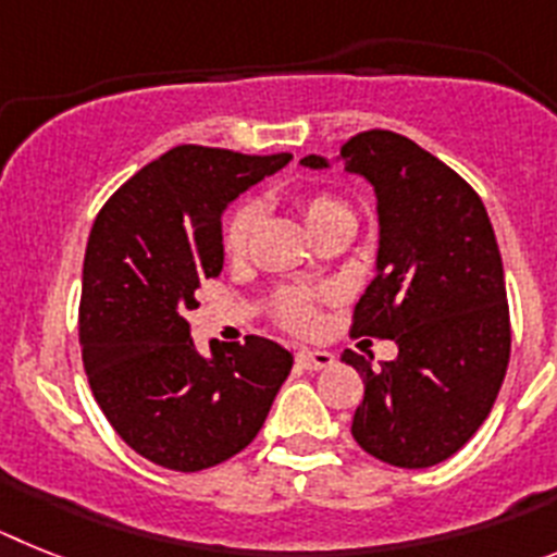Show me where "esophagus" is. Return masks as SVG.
Returning <instances> with one entry per match:
<instances>
[{
  "instance_id": "esophagus-1",
  "label": "esophagus",
  "mask_w": 557,
  "mask_h": 557,
  "mask_svg": "<svg viewBox=\"0 0 557 557\" xmlns=\"http://www.w3.org/2000/svg\"><path fill=\"white\" fill-rule=\"evenodd\" d=\"M297 361L299 367H306V370H327V367H333V356L325 350H299L297 352Z\"/></svg>"
}]
</instances>
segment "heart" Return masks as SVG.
Returning <instances> with one entry per match:
<instances>
[{"instance_id":"obj_1","label":"heart","mask_w":557,"mask_h":557,"mask_svg":"<svg viewBox=\"0 0 557 557\" xmlns=\"http://www.w3.org/2000/svg\"><path fill=\"white\" fill-rule=\"evenodd\" d=\"M299 205H302V215H306L311 232H317L319 226L333 224V221H352L356 224V215H352L350 205H347L345 198L333 196V193H311ZM258 215L260 210L255 201H244V205L232 210L224 226L226 255H232V258L244 255L251 235H255V226H258ZM327 294L331 292H325V288H319V292H313V288H283L272 299L274 319L283 327H288V331H311L317 325V302L322 297H327Z\"/></svg>"}]
</instances>
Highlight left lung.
Returning a JSON list of instances; mask_svg holds the SVG:
<instances>
[{"instance_id":"left-lung-1","label":"left lung","mask_w":557,"mask_h":557,"mask_svg":"<svg viewBox=\"0 0 557 557\" xmlns=\"http://www.w3.org/2000/svg\"><path fill=\"white\" fill-rule=\"evenodd\" d=\"M338 159L379 198V274L356 302L352 333L398 345V359L379 370L342 352L364 381L350 432L381 462L437 466L485 423L505 381L510 311L499 244L473 187L409 137L361 132ZM302 164L331 168L317 153Z\"/></svg>"}]
</instances>
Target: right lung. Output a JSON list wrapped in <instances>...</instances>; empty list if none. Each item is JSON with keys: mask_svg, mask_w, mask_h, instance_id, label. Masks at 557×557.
I'll use <instances>...</instances> for the list:
<instances>
[{"mask_svg": "<svg viewBox=\"0 0 557 557\" xmlns=\"http://www.w3.org/2000/svg\"><path fill=\"white\" fill-rule=\"evenodd\" d=\"M288 159L176 145L95 219L77 319L86 379L114 432L157 466L205 471L244 451L292 372V352L263 336L201 356L185 319L224 269L226 205Z\"/></svg>", "mask_w": 557, "mask_h": 557, "instance_id": "obj_1", "label": "right lung"}]
</instances>
